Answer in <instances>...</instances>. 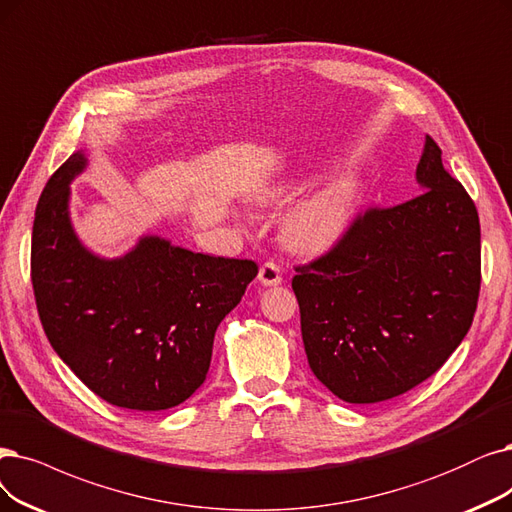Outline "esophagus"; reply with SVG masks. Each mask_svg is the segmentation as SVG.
<instances>
[{"label":"esophagus","mask_w":512,"mask_h":512,"mask_svg":"<svg viewBox=\"0 0 512 512\" xmlns=\"http://www.w3.org/2000/svg\"><path fill=\"white\" fill-rule=\"evenodd\" d=\"M258 281L264 288H273V285L281 283V269L275 262H264L258 271Z\"/></svg>","instance_id":"esophagus-1"}]
</instances>
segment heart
Listing matches in <instances>:
<instances>
[{
	"label": "heart",
	"instance_id": "1",
	"mask_svg": "<svg viewBox=\"0 0 512 512\" xmlns=\"http://www.w3.org/2000/svg\"><path fill=\"white\" fill-rule=\"evenodd\" d=\"M302 187L296 176L281 178L254 193L260 206H281ZM359 201V180L344 172L321 182L283 218V239L292 250L319 254L336 245L351 229Z\"/></svg>",
	"mask_w": 512,
	"mask_h": 512
}]
</instances>
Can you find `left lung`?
Returning a JSON list of instances; mask_svg holds the SVG:
<instances>
[{
    "instance_id": "left-lung-1",
    "label": "left lung",
    "mask_w": 512,
    "mask_h": 512,
    "mask_svg": "<svg viewBox=\"0 0 512 512\" xmlns=\"http://www.w3.org/2000/svg\"><path fill=\"white\" fill-rule=\"evenodd\" d=\"M420 195L365 212L323 258L296 269L306 359L346 403H378L433 376L464 340L481 285L473 199L426 136Z\"/></svg>"
}]
</instances>
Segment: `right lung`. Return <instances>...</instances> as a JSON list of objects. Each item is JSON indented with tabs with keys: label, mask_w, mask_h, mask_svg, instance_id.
I'll return each mask as SVG.
<instances>
[{
	"label": "right lung",
	"mask_w": 512,
	"mask_h": 512,
	"mask_svg": "<svg viewBox=\"0 0 512 512\" xmlns=\"http://www.w3.org/2000/svg\"><path fill=\"white\" fill-rule=\"evenodd\" d=\"M88 168L75 151L39 197L31 279L56 355L111 405L159 412L206 380L214 334L258 275L256 262L195 254L142 235L124 256L88 250L71 222V182Z\"/></svg>",
	"instance_id": "obj_1"
}]
</instances>
